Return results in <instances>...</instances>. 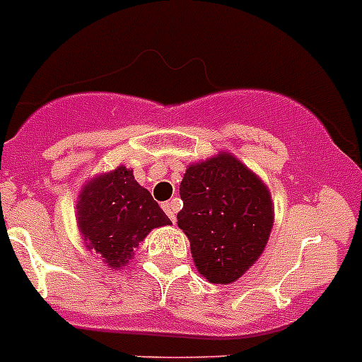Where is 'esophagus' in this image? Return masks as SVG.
Returning <instances> with one entry per match:
<instances>
[{
	"mask_svg": "<svg viewBox=\"0 0 362 362\" xmlns=\"http://www.w3.org/2000/svg\"><path fill=\"white\" fill-rule=\"evenodd\" d=\"M161 208H163V211L167 214V217H169V219L175 223V219H176V216H175V214H176V199L163 202V204H161Z\"/></svg>",
	"mask_w": 362,
	"mask_h": 362,
	"instance_id": "obj_1",
	"label": "esophagus"
}]
</instances>
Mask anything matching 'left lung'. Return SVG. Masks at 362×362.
I'll return each instance as SVG.
<instances>
[{
    "label": "left lung",
    "mask_w": 362,
    "mask_h": 362,
    "mask_svg": "<svg viewBox=\"0 0 362 362\" xmlns=\"http://www.w3.org/2000/svg\"><path fill=\"white\" fill-rule=\"evenodd\" d=\"M178 227L202 277L234 283L262 255L273 225L269 191L230 154L191 165L180 182Z\"/></svg>",
    "instance_id": "8db88e82"
}]
</instances>
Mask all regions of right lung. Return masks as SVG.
Masks as SVG:
<instances>
[{
	"label": "right lung",
	"mask_w": 362,
	"mask_h": 362,
	"mask_svg": "<svg viewBox=\"0 0 362 362\" xmlns=\"http://www.w3.org/2000/svg\"><path fill=\"white\" fill-rule=\"evenodd\" d=\"M169 223L165 211L126 167L90 180L79 195V230L87 247L95 249L111 267L128 264L146 234Z\"/></svg>",
	"instance_id": "1"
}]
</instances>
